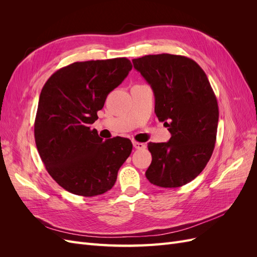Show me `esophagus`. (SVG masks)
Returning a JSON list of instances; mask_svg holds the SVG:
<instances>
[{"label": "esophagus", "mask_w": 257, "mask_h": 257, "mask_svg": "<svg viewBox=\"0 0 257 257\" xmlns=\"http://www.w3.org/2000/svg\"><path fill=\"white\" fill-rule=\"evenodd\" d=\"M133 146H134L135 149H137V150H143V149H145V148H146L145 144L137 143V142H133Z\"/></svg>", "instance_id": "obj_1"}]
</instances>
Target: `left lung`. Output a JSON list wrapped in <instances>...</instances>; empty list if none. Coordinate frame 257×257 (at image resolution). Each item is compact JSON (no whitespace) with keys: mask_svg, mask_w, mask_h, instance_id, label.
I'll use <instances>...</instances> for the list:
<instances>
[{"mask_svg":"<svg viewBox=\"0 0 257 257\" xmlns=\"http://www.w3.org/2000/svg\"><path fill=\"white\" fill-rule=\"evenodd\" d=\"M150 84L154 112L172 134L167 143H149L152 162L146 177L161 188H178L195 179L211 158L219 107L207 75L183 56L149 54L133 60Z\"/></svg>","mask_w":257,"mask_h":257,"instance_id":"obj_1","label":"left lung"}]
</instances>
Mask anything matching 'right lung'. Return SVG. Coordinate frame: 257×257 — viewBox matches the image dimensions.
<instances>
[{
	"instance_id": "1",
	"label": "right lung",
	"mask_w": 257,
	"mask_h": 257,
	"mask_svg": "<svg viewBox=\"0 0 257 257\" xmlns=\"http://www.w3.org/2000/svg\"><path fill=\"white\" fill-rule=\"evenodd\" d=\"M132 67L126 58L75 62L51 75L42 89L34 123L36 147L49 175L69 193L91 197L109 191L130 157V139L103 142L90 125Z\"/></svg>"
}]
</instances>
